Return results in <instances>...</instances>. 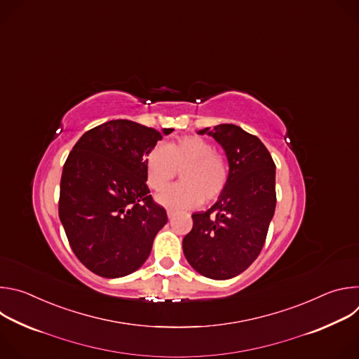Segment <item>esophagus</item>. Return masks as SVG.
I'll return each mask as SVG.
<instances>
[{"label": "esophagus", "instance_id": "esophagus-1", "mask_svg": "<svg viewBox=\"0 0 359 359\" xmlns=\"http://www.w3.org/2000/svg\"><path fill=\"white\" fill-rule=\"evenodd\" d=\"M175 213H176V212H175L173 209H168V217H169V219H172V217L175 216Z\"/></svg>", "mask_w": 359, "mask_h": 359}]
</instances>
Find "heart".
I'll list each match as a JSON object with an SVG mask.
<instances>
[{
    "mask_svg": "<svg viewBox=\"0 0 359 359\" xmlns=\"http://www.w3.org/2000/svg\"><path fill=\"white\" fill-rule=\"evenodd\" d=\"M180 172L182 183L163 190L158 200L165 206L193 208L220 196L229 166L213 144L200 136H184L153 149L146 158V179L151 189L162 190Z\"/></svg>",
    "mask_w": 359,
    "mask_h": 359,
    "instance_id": "heart-1",
    "label": "heart"
}]
</instances>
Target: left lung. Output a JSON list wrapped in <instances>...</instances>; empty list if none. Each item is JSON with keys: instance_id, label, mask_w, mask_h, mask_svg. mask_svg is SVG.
<instances>
[{"instance_id": "1", "label": "left lung", "mask_w": 359, "mask_h": 359, "mask_svg": "<svg viewBox=\"0 0 359 359\" xmlns=\"http://www.w3.org/2000/svg\"><path fill=\"white\" fill-rule=\"evenodd\" d=\"M224 149L229 177L219 200L191 215L193 229L183 238L189 264L201 276L227 280L243 273L266 243L276 210V163L263 142L230 123L198 130Z\"/></svg>"}]
</instances>
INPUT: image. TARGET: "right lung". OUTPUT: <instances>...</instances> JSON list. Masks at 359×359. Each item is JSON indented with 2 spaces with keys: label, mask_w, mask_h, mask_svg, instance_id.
Here are the masks:
<instances>
[{
  "label": "right lung",
  "mask_w": 359,
  "mask_h": 359,
  "mask_svg": "<svg viewBox=\"0 0 359 359\" xmlns=\"http://www.w3.org/2000/svg\"><path fill=\"white\" fill-rule=\"evenodd\" d=\"M162 132L118 119L102 123L75 143L62 169L58 212L78 260L96 276L136 271L168 223L166 210L146 184V156Z\"/></svg>",
  "instance_id": "1"
}]
</instances>
